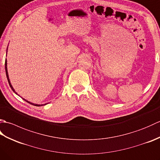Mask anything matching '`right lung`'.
<instances>
[{
    "mask_svg": "<svg viewBox=\"0 0 160 160\" xmlns=\"http://www.w3.org/2000/svg\"><path fill=\"white\" fill-rule=\"evenodd\" d=\"M7 52H8V50H7ZM5 71H6V76H7V78H8V82H9V86H10V87H11V89H12V91H13V92H14L15 93H16V91H14V89H13V87L12 86V84H11V83H10V81H9V76H8V69H7V60H5ZM17 94V93H16ZM25 101H26V102H29V104H32V105H34V106H37V107H39V106H42V105L41 104V105H38V104H33V103H32V102H28V101H27L26 100H25V99H23Z\"/></svg>",
    "mask_w": 160,
    "mask_h": 160,
    "instance_id": "right-lung-1",
    "label": "right lung"
}]
</instances>
